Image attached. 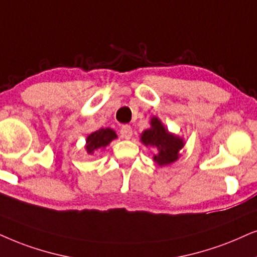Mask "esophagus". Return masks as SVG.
Instances as JSON below:
<instances>
[{
	"label": "esophagus",
	"instance_id": "esophagus-1",
	"mask_svg": "<svg viewBox=\"0 0 257 257\" xmlns=\"http://www.w3.org/2000/svg\"><path fill=\"white\" fill-rule=\"evenodd\" d=\"M119 134H121V136L123 139H131L132 135H133V129L131 125H122L121 131H119Z\"/></svg>",
	"mask_w": 257,
	"mask_h": 257
}]
</instances>
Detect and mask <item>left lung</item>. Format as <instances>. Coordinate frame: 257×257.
<instances>
[{"mask_svg": "<svg viewBox=\"0 0 257 257\" xmlns=\"http://www.w3.org/2000/svg\"><path fill=\"white\" fill-rule=\"evenodd\" d=\"M141 140L146 146L158 149L159 154L154 155V160L160 166L172 164L177 160L179 158V151L184 147L183 140L170 134L157 117L152 118V128L142 133Z\"/></svg>", "mask_w": 257, "mask_h": 257, "instance_id": "8db88e82", "label": "left lung"}]
</instances>
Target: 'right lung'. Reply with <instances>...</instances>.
Masks as SVG:
<instances>
[{"label":"right lung","mask_w":257,"mask_h":257,"mask_svg":"<svg viewBox=\"0 0 257 257\" xmlns=\"http://www.w3.org/2000/svg\"><path fill=\"white\" fill-rule=\"evenodd\" d=\"M117 138L116 133L110 128L99 129L87 136L86 139V151L89 154H93L99 148H104L113 139Z\"/></svg>","instance_id":"right-lung-1"}]
</instances>
